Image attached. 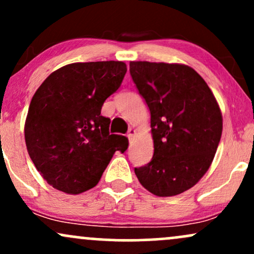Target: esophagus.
Here are the masks:
<instances>
[{"label":"esophagus","mask_w":254,"mask_h":254,"mask_svg":"<svg viewBox=\"0 0 254 254\" xmlns=\"http://www.w3.org/2000/svg\"><path fill=\"white\" fill-rule=\"evenodd\" d=\"M135 135H136V130L133 129V127H130L129 131H127V137H129V139L132 138Z\"/></svg>","instance_id":"34e87169"}]
</instances>
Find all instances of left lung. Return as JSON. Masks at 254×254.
<instances>
[{
	"label": "left lung",
	"instance_id": "1",
	"mask_svg": "<svg viewBox=\"0 0 254 254\" xmlns=\"http://www.w3.org/2000/svg\"><path fill=\"white\" fill-rule=\"evenodd\" d=\"M130 74L150 111L154 155L135 168L159 197L183 193L210 167L222 135V113L203 77L178 63L130 62Z\"/></svg>",
	"mask_w": 254,
	"mask_h": 254
}]
</instances>
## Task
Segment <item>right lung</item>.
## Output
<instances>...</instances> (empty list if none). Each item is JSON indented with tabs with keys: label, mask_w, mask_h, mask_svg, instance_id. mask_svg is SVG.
Returning <instances> with one entry per match:
<instances>
[{
	"label": "right lung",
	"mask_w": 254,
	"mask_h": 254,
	"mask_svg": "<svg viewBox=\"0 0 254 254\" xmlns=\"http://www.w3.org/2000/svg\"><path fill=\"white\" fill-rule=\"evenodd\" d=\"M127 72L119 61L66 64L51 72L32 98L25 141L49 185L69 194L94 188L127 138L110 135L101 107Z\"/></svg>",
	"instance_id": "obj_1"
}]
</instances>
